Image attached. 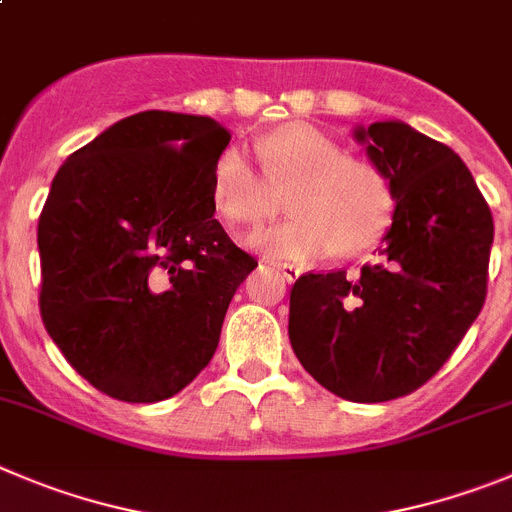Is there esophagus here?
<instances>
[{
    "mask_svg": "<svg viewBox=\"0 0 512 512\" xmlns=\"http://www.w3.org/2000/svg\"><path fill=\"white\" fill-rule=\"evenodd\" d=\"M274 269H279L281 276H284L287 281H297L299 276H302V269L294 264H274Z\"/></svg>",
    "mask_w": 512,
    "mask_h": 512,
    "instance_id": "esophagus-1",
    "label": "esophagus"
}]
</instances>
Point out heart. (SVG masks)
Returning <instances> with one entry per match:
<instances>
[{"mask_svg": "<svg viewBox=\"0 0 512 512\" xmlns=\"http://www.w3.org/2000/svg\"><path fill=\"white\" fill-rule=\"evenodd\" d=\"M266 179L287 187L292 218L261 238L281 259H320L337 248L358 253L373 246L391 213L386 177L312 124H284L259 142ZM213 205L233 225L261 228L276 213L269 183L238 149H225L213 167Z\"/></svg>", "mask_w": 512, "mask_h": 512, "instance_id": "b5f03b06", "label": "heart"}]
</instances>
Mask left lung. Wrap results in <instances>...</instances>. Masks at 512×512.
<instances>
[{
    "label": "left lung",
    "instance_id": "1",
    "mask_svg": "<svg viewBox=\"0 0 512 512\" xmlns=\"http://www.w3.org/2000/svg\"><path fill=\"white\" fill-rule=\"evenodd\" d=\"M353 137L388 180L393 223L358 276L294 281L289 340L327 391L381 403L424 386L477 320L495 225L447 144L403 121L358 126Z\"/></svg>",
    "mask_w": 512,
    "mask_h": 512
}]
</instances>
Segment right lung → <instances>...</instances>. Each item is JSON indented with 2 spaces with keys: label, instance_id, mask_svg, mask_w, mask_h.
<instances>
[{
  "label": "right lung",
  "instance_id": "obj_1",
  "mask_svg": "<svg viewBox=\"0 0 512 512\" xmlns=\"http://www.w3.org/2000/svg\"><path fill=\"white\" fill-rule=\"evenodd\" d=\"M228 142L210 116L142 111L70 154L50 185L37 223L42 325L106 396L180 393L259 266L213 218Z\"/></svg>",
  "mask_w": 512,
  "mask_h": 512
}]
</instances>
